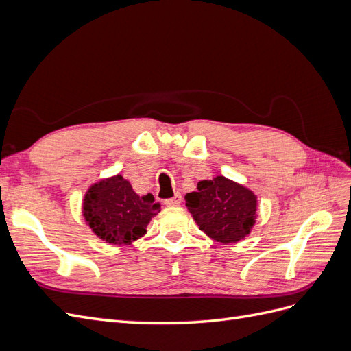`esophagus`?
Here are the masks:
<instances>
[{
	"label": "esophagus",
	"instance_id": "obj_1",
	"mask_svg": "<svg viewBox=\"0 0 351 351\" xmlns=\"http://www.w3.org/2000/svg\"><path fill=\"white\" fill-rule=\"evenodd\" d=\"M180 204H182V195H176L174 197H169L165 200V205L167 206H178Z\"/></svg>",
	"mask_w": 351,
	"mask_h": 351
}]
</instances>
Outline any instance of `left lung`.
Here are the masks:
<instances>
[{
  "instance_id": "8db88e82",
  "label": "left lung",
  "mask_w": 351,
  "mask_h": 351,
  "mask_svg": "<svg viewBox=\"0 0 351 351\" xmlns=\"http://www.w3.org/2000/svg\"><path fill=\"white\" fill-rule=\"evenodd\" d=\"M199 230L219 243H237L256 222L258 199L250 189L217 176L197 183V192L184 196Z\"/></svg>"
}]
</instances>
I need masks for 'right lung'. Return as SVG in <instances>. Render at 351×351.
I'll return each mask as SVG.
<instances>
[{
  "label": "right lung",
  "instance_id": "1",
  "mask_svg": "<svg viewBox=\"0 0 351 351\" xmlns=\"http://www.w3.org/2000/svg\"><path fill=\"white\" fill-rule=\"evenodd\" d=\"M159 210L161 205L151 193L139 196L120 174L92 184L83 199L86 224L99 239L119 246L143 237Z\"/></svg>",
  "mask_w": 351,
  "mask_h": 351
}]
</instances>
